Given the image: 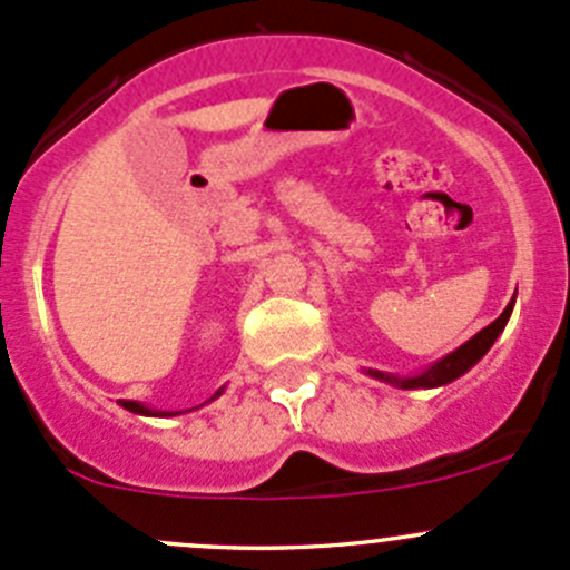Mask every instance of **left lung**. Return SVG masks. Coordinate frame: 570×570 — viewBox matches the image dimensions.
<instances>
[{"mask_svg":"<svg viewBox=\"0 0 570 570\" xmlns=\"http://www.w3.org/2000/svg\"><path fill=\"white\" fill-rule=\"evenodd\" d=\"M513 306H515V297L508 303V308L499 314V320H493L491 325L482 327L480 333H474L469 342L461 344L458 350H452L450 355H444V358L435 361V364H430L428 370L416 372V375H392V372H381V370H366V375L375 377V381L389 383V386H396V389H439V386H446V383L458 381V377L465 375V372H469L471 366H474L476 361H480L482 355H485L488 350L493 347V342H497L499 333H502L504 325H508L510 314H513Z\"/></svg>","mask_w":570,"mask_h":570,"instance_id":"8db88e82","label":"left lung"}]
</instances>
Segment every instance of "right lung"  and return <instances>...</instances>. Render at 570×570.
<instances>
[{"mask_svg": "<svg viewBox=\"0 0 570 570\" xmlns=\"http://www.w3.org/2000/svg\"><path fill=\"white\" fill-rule=\"evenodd\" d=\"M223 389H226V386H223ZM223 389H217L212 400H217V396L223 394ZM118 402H120V407H126V411L137 413V416H178V413H184V411H157V407H148V405H142V402H137V400H118ZM204 405H206V402H204Z\"/></svg>", "mask_w": 570, "mask_h": 570, "instance_id": "add662e5", "label": "right lung"}]
</instances>
